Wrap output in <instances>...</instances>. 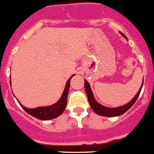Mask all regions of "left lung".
Here are the masks:
<instances>
[{
	"label": "left lung",
	"instance_id": "obj_1",
	"mask_svg": "<svg viewBox=\"0 0 154 154\" xmlns=\"http://www.w3.org/2000/svg\"><path fill=\"white\" fill-rule=\"evenodd\" d=\"M124 36H126L124 34V33H121ZM143 86V83L142 85H141V88L138 91V94L135 95V97L129 102V103L127 104L124 105L123 106H120V107L118 108H107L105 107V106H102V105L99 104L97 101L94 99V95H93V93L91 91V88H90L89 83L87 82L86 80H85V91H86V94L87 97H88V101H89V104L91 106V109L97 114V115H100V116H106V117H115V116H119V115H123V114L125 113L127 111H128L131 107L134 105V103H135V101L138 99V96H139L140 93H141V88H142Z\"/></svg>",
	"mask_w": 154,
	"mask_h": 154
}]
</instances>
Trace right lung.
I'll use <instances>...</instances> for the list:
<instances>
[{
	"mask_svg": "<svg viewBox=\"0 0 154 154\" xmlns=\"http://www.w3.org/2000/svg\"><path fill=\"white\" fill-rule=\"evenodd\" d=\"M73 75H72L67 81L61 97L55 104L50 106H45V107H38L36 109H27L21 104L20 106L27 114L37 118V119L42 120V121H48V120L57 118L63 113V111L66 109V103H67V96L68 93H69V85H70V80ZM10 85H11V80H10Z\"/></svg>",
	"mask_w": 154,
	"mask_h": 154,
	"instance_id": "obj_1",
	"label": "right lung"
}]
</instances>
